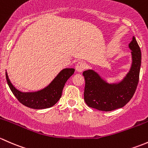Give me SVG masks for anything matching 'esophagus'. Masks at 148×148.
<instances>
[{
    "label": "esophagus",
    "mask_w": 148,
    "mask_h": 148,
    "mask_svg": "<svg viewBox=\"0 0 148 148\" xmlns=\"http://www.w3.org/2000/svg\"><path fill=\"white\" fill-rule=\"evenodd\" d=\"M86 67H87V65L85 62L80 61L77 63V65H76L75 66V69L77 72L80 73V72H83L85 68H86Z\"/></svg>",
    "instance_id": "34e87169"
}]
</instances>
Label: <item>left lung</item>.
<instances>
[{
    "label": "left lung",
    "mask_w": 148,
    "mask_h": 148,
    "mask_svg": "<svg viewBox=\"0 0 148 148\" xmlns=\"http://www.w3.org/2000/svg\"><path fill=\"white\" fill-rule=\"evenodd\" d=\"M132 51V65L123 80L108 83L93 70L83 73L85 85L84 100L89 107L102 111H112L123 108L130 100L139 81L141 51L135 37L129 44Z\"/></svg>",
    "instance_id": "8db88e82"
}]
</instances>
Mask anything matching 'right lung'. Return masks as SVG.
<instances>
[{
    "mask_svg": "<svg viewBox=\"0 0 148 148\" xmlns=\"http://www.w3.org/2000/svg\"><path fill=\"white\" fill-rule=\"evenodd\" d=\"M74 72V68H65L46 88L31 92H23L16 89L10 83L7 72H5V77L10 90L20 103L26 107L39 110L51 108L60 100L64 85Z\"/></svg>",
    "mask_w": 148,
    "mask_h": 148,
    "instance_id": "add662e5",
    "label": "right lung"
}]
</instances>
